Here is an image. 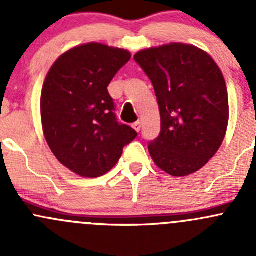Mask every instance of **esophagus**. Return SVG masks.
Wrapping results in <instances>:
<instances>
[{
    "label": "esophagus",
    "mask_w": 256,
    "mask_h": 256,
    "mask_svg": "<svg viewBox=\"0 0 256 256\" xmlns=\"http://www.w3.org/2000/svg\"><path fill=\"white\" fill-rule=\"evenodd\" d=\"M132 128L136 131V132H138V131L141 130V122H140V121H136L135 124H132Z\"/></svg>",
    "instance_id": "1"
}]
</instances>
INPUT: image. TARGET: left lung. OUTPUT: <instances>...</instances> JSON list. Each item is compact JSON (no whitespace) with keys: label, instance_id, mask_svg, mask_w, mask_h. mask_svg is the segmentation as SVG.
Segmentation results:
<instances>
[{"label":"left lung","instance_id":"left-lung-1","mask_svg":"<svg viewBox=\"0 0 256 256\" xmlns=\"http://www.w3.org/2000/svg\"><path fill=\"white\" fill-rule=\"evenodd\" d=\"M134 59L154 85L161 132L148 144L157 167L174 177L202 168L224 140L229 121L226 80L208 53L183 43L140 50Z\"/></svg>","mask_w":256,"mask_h":256}]
</instances>
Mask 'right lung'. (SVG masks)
I'll return each instance as SVG.
<instances>
[{"label": "right lung", "mask_w": 256, "mask_h": 256, "mask_svg": "<svg viewBox=\"0 0 256 256\" xmlns=\"http://www.w3.org/2000/svg\"><path fill=\"white\" fill-rule=\"evenodd\" d=\"M130 58L125 49L88 43L62 54L49 69L40 95L43 134L56 160L79 176L109 172L138 136L118 122L108 92Z\"/></svg>", "instance_id": "obj_1"}]
</instances>
